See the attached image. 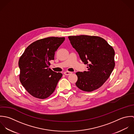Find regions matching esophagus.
I'll use <instances>...</instances> for the list:
<instances>
[{"mask_svg": "<svg viewBox=\"0 0 134 134\" xmlns=\"http://www.w3.org/2000/svg\"><path fill=\"white\" fill-rule=\"evenodd\" d=\"M71 74V72H69V71H65V72H64V74H65V75H66V76H68V75H70Z\"/></svg>", "mask_w": 134, "mask_h": 134, "instance_id": "esophagus-1", "label": "esophagus"}]
</instances>
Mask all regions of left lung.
I'll list each match as a JSON object with an SVG mask.
<instances>
[{"instance_id":"obj_1","label":"left lung","mask_w":134,"mask_h":134,"mask_svg":"<svg viewBox=\"0 0 134 134\" xmlns=\"http://www.w3.org/2000/svg\"><path fill=\"white\" fill-rule=\"evenodd\" d=\"M68 38L88 68L87 71L76 72V86L85 92L98 89L107 81L114 68V49L104 39L97 36L80 35L69 36Z\"/></svg>"}]
</instances>
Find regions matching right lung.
Segmentation results:
<instances>
[{
    "label": "right lung",
    "mask_w": 134,
    "mask_h": 134,
    "mask_svg": "<svg viewBox=\"0 0 134 134\" xmlns=\"http://www.w3.org/2000/svg\"><path fill=\"white\" fill-rule=\"evenodd\" d=\"M65 37H48L37 40L25 49L19 61L20 80L32 96L45 99L54 91L63 75L49 68L50 60Z\"/></svg>",
    "instance_id": "obj_1"
}]
</instances>
